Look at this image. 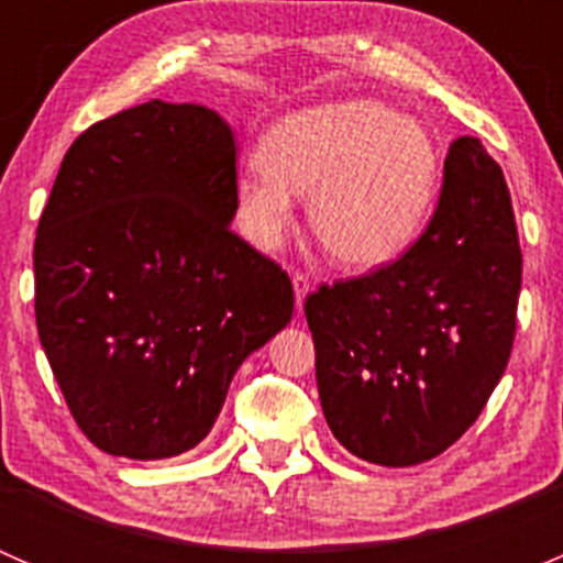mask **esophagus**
Returning <instances> with one entry per match:
<instances>
[{"mask_svg":"<svg viewBox=\"0 0 563 563\" xmlns=\"http://www.w3.org/2000/svg\"><path fill=\"white\" fill-rule=\"evenodd\" d=\"M291 283H294V299H297V308L302 310V302H305V297H308L310 294V277L308 275H302V272H297V275L291 277Z\"/></svg>","mask_w":563,"mask_h":563,"instance_id":"obj_1","label":"esophagus"}]
</instances>
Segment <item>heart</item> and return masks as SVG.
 I'll use <instances>...</instances> for the list:
<instances>
[{
  "label": "heart",
  "mask_w": 563,
  "mask_h": 563,
  "mask_svg": "<svg viewBox=\"0 0 563 563\" xmlns=\"http://www.w3.org/2000/svg\"><path fill=\"white\" fill-rule=\"evenodd\" d=\"M258 166L236 179L234 220L253 247L277 250L294 225V196L334 264L354 272L400 258L428 225L441 152L419 119L373 100L302 108L258 141Z\"/></svg>",
  "instance_id": "1"
}]
</instances>
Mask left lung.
Listing matches in <instances>:
<instances>
[{"label": "left lung", "mask_w": 563, "mask_h": 563, "mask_svg": "<svg viewBox=\"0 0 563 563\" xmlns=\"http://www.w3.org/2000/svg\"><path fill=\"white\" fill-rule=\"evenodd\" d=\"M523 255L501 166L452 141L439 207L406 253L305 299L316 378L334 439L367 463L441 455L507 371Z\"/></svg>", "instance_id": "left-lung-1"}]
</instances>
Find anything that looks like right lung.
<instances>
[{
  "instance_id": "1",
  "label": "right lung",
  "mask_w": 563,
  "mask_h": 563,
  "mask_svg": "<svg viewBox=\"0 0 563 563\" xmlns=\"http://www.w3.org/2000/svg\"><path fill=\"white\" fill-rule=\"evenodd\" d=\"M234 133L212 108L150 100L84 130L35 240V318L98 450L181 455L231 378L294 313L286 272L231 231Z\"/></svg>"
}]
</instances>
